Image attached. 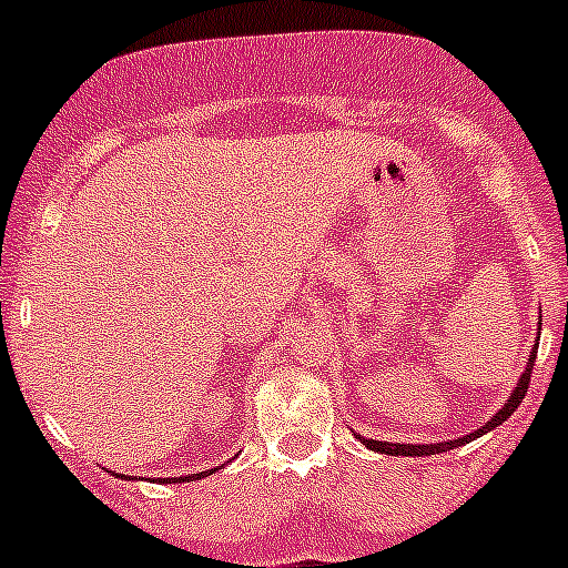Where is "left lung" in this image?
<instances>
[{
    "instance_id": "8db88e82",
    "label": "left lung",
    "mask_w": 568,
    "mask_h": 568,
    "mask_svg": "<svg viewBox=\"0 0 568 568\" xmlns=\"http://www.w3.org/2000/svg\"><path fill=\"white\" fill-rule=\"evenodd\" d=\"M538 318H544V315H538ZM538 329H540V321H538ZM538 341H540V333L538 338H535V346H531V355L529 361H526V369L524 375L518 378V384H515V389H511L509 400H506L504 406H500L498 413L491 415L489 420H486L480 429H475V433L464 435V438H455V440H438V444H393V440H373V438H364V435L355 433V438L361 440V444L366 446V449H373V453H381V455H413V458H424V455H438V453H449V449H455V446H464L469 444V440L480 438V435L491 433L495 426L504 424L506 418H509L515 409L520 406V400H524L526 389H529V378H531V366H535V355H538Z\"/></svg>"
}]
</instances>
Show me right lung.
<instances>
[{
  "mask_svg": "<svg viewBox=\"0 0 568 568\" xmlns=\"http://www.w3.org/2000/svg\"><path fill=\"white\" fill-rule=\"evenodd\" d=\"M215 469H207V471H195V475H182V478H162L159 484H190V480H199V478H207V475H213ZM115 478H124V475H119V471H113ZM128 480H133V475H128Z\"/></svg>",
  "mask_w": 568,
  "mask_h": 568,
  "instance_id": "obj_1",
  "label": "right lung"
}]
</instances>
